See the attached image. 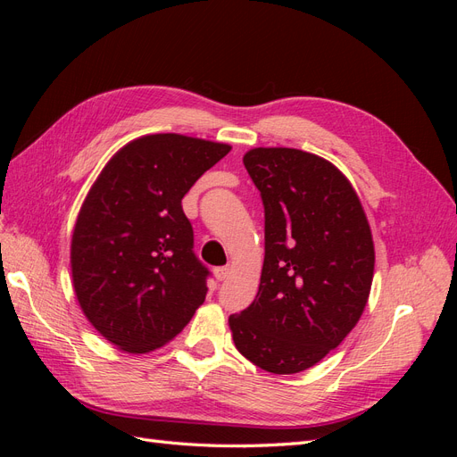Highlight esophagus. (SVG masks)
<instances>
[{
	"label": "esophagus",
	"instance_id": "obj_1",
	"mask_svg": "<svg viewBox=\"0 0 457 457\" xmlns=\"http://www.w3.org/2000/svg\"><path fill=\"white\" fill-rule=\"evenodd\" d=\"M213 274H215V278H217L219 282H223V280H227V278H228L230 267H228V265H227V267H217V269L213 270Z\"/></svg>",
	"mask_w": 457,
	"mask_h": 457
}]
</instances>
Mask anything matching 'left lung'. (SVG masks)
<instances>
[{"mask_svg":"<svg viewBox=\"0 0 457 457\" xmlns=\"http://www.w3.org/2000/svg\"><path fill=\"white\" fill-rule=\"evenodd\" d=\"M244 165L265 205V261L253 303L228 326L247 361L289 376L320 362L361 320L373 238L356 190L331 162L259 146Z\"/></svg>","mask_w":457,"mask_h":457,"instance_id":"obj_1","label":"left lung"}]
</instances>
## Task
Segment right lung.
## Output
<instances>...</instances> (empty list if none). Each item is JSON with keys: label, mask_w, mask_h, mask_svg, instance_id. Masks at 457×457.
<instances>
[{"label": "right lung", "mask_w": 457, "mask_h": 457, "mask_svg": "<svg viewBox=\"0 0 457 457\" xmlns=\"http://www.w3.org/2000/svg\"><path fill=\"white\" fill-rule=\"evenodd\" d=\"M230 145L179 133L121 146L89 188L71 244L74 292L99 334L145 354L171 341L205 299L207 270L181 200Z\"/></svg>", "instance_id": "add662e5"}]
</instances>
